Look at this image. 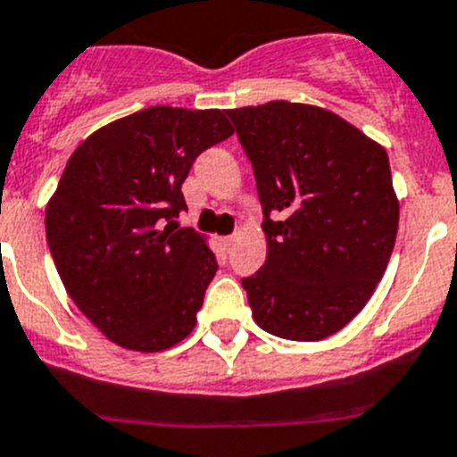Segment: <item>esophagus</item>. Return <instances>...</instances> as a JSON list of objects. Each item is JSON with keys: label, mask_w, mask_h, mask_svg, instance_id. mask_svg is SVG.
Listing matches in <instances>:
<instances>
[{"label": "esophagus", "mask_w": 457, "mask_h": 457, "mask_svg": "<svg viewBox=\"0 0 457 457\" xmlns=\"http://www.w3.org/2000/svg\"><path fill=\"white\" fill-rule=\"evenodd\" d=\"M223 245H225V248H232V245H234V234H229V237H223Z\"/></svg>", "instance_id": "obj_1"}]
</instances>
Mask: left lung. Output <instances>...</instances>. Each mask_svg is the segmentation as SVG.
<instances>
[{"mask_svg":"<svg viewBox=\"0 0 457 457\" xmlns=\"http://www.w3.org/2000/svg\"><path fill=\"white\" fill-rule=\"evenodd\" d=\"M264 212L266 262L241 279L262 330L335 335L392 257L398 200L387 152L337 113L295 102L229 109Z\"/></svg>","mask_w":457,"mask_h":457,"instance_id":"obj_1","label":"left lung"}]
</instances>
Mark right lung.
<instances>
[{"instance_id": "1", "label": "right lung", "mask_w": 457, "mask_h": 457, "mask_svg": "<svg viewBox=\"0 0 457 457\" xmlns=\"http://www.w3.org/2000/svg\"><path fill=\"white\" fill-rule=\"evenodd\" d=\"M232 134L219 109L150 106L72 152L45 212L47 245L70 298L118 346L166 351L195 328L219 262L175 219L193 162Z\"/></svg>"}]
</instances>
